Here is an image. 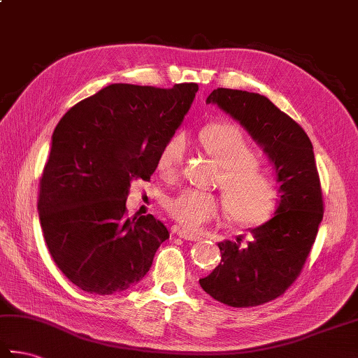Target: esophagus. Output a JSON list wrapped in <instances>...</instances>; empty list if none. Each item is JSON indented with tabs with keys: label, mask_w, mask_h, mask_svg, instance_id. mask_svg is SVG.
<instances>
[{
	"label": "esophagus",
	"mask_w": 358,
	"mask_h": 358,
	"mask_svg": "<svg viewBox=\"0 0 358 358\" xmlns=\"http://www.w3.org/2000/svg\"><path fill=\"white\" fill-rule=\"evenodd\" d=\"M175 233H177V236L185 241H200L201 239L199 234H195V233H192V231H187L185 228H175Z\"/></svg>",
	"instance_id": "34e87169"
}]
</instances>
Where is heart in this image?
Returning <instances> with one entry per match:
<instances>
[{
  "label": "heart",
  "mask_w": 358,
  "mask_h": 358,
  "mask_svg": "<svg viewBox=\"0 0 358 358\" xmlns=\"http://www.w3.org/2000/svg\"><path fill=\"white\" fill-rule=\"evenodd\" d=\"M201 143L220 164L219 185L229 214L241 222H256L273 208L278 197L276 183L257 163V157L245 133L233 124L209 125L201 133ZM186 157V138L173 135L158 155V171L175 175ZM167 211L181 227L200 229L214 220L220 201L213 194L185 189L167 201Z\"/></svg>",
  "instance_id": "b5f03b06"
}]
</instances>
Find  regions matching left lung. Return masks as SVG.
<instances>
[{
    "label": "left lung",
    "mask_w": 358,
    "mask_h": 358,
    "mask_svg": "<svg viewBox=\"0 0 358 358\" xmlns=\"http://www.w3.org/2000/svg\"><path fill=\"white\" fill-rule=\"evenodd\" d=\"M215 103L247 130L275 166L281 192L276 213L251 237L219 243L220 264L200 279L208 295L231 307H253L281 296L295 282L309 256L324 205L309 136L265 96L217 88Z\"/></svg>",
    "instance_id": "1"
}]
</instances>
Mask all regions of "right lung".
Instances as JSON below:
<instances>
[{
  "label": "right lung",
  "mask_w": 358,
  "mask_h": 358,
  "mask_svg": "<svg viewBox=\"0 0 358 358\" xmlns=\"http://www.w3.org/2000/svg\"><path fill=\"white\" fill-rule=\"evenodd\" d=\"M197 90L111 83L59 121L40 178V225L54 262L83 292L130 289L169 239L152 214L127 217L125 201L131 180H150Z\"/></svg>",
  "instance_id": "right-lung-1"
}]
</instances>
